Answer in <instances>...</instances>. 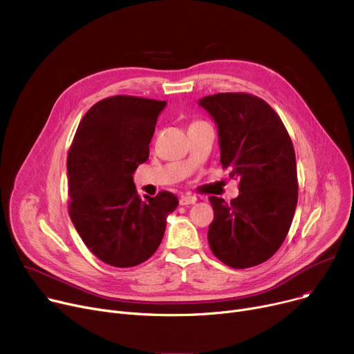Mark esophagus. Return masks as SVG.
I'll return each instance as SVG.
<instances>
[{"label":"esophagus","instance_id":"obj_1","mask_svg":"<svg viewBox=\"0 0 354 354\" xmlns=\"http://www.w3.org/2000/svg\"><path fill=\"white\" fill-rule=\"evenodd\" d=\"M197 201V197L196 196H190V194H187V196H183L181 198H180V205H189V204H194Z\"/></svg>","mask_w":354,"mask_h":354}]
</instances>
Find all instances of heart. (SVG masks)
I'll return each instance as SVG.
<instances>
[{
	"mask_svg": "<svg viewBox=\"0 0 354 354\" xmlns=\"http://www.w3.org/2000/svg\"><path fill=\"white\" fill-rule=\"evenodd\" d=\"M196 122H204V121H194V122H192V124H196Z\"/></svg>",
	"mask_w": 354,
	"mask_h": 354,
	"instance_id": "heart-1",
	"label": "heart"
}]
</instances>
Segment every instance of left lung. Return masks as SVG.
Masks as SVG:
<instances>
[{
  "instance_id": "1",
  "label": "left lung",
  "mask_w": 354,
  "mask_h": 354,
  "mask_svg": "<svg viewBox=\"0 0 354 354\" xmlns=\"http://www.w3.org/2000/svg\"><path fill=\"white\" fill-rule=\"evenodd\" d=\"M200 106L217 122L220 162L239 178L230 203L210 196L209 227L213 254L233 268L264 263L283 244L297 205L296 154L279 114L247 93L204 97Z\"/></svg>"
}]
</instances>
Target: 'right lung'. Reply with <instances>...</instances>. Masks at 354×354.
Listing matches in <instances>:
<instances>
[{
    "instance_id": "obj_1",
    "label": "right lung",
    "mask_w": 354,
    "mask_h": 354,
    "mask_svg": "<svg viewBox=\"0 0 354 354\" xmlns=\"http://www.w3.org/2000/svg\"><path fill=\"white\" fill-rule=\"evenodd\" d=\"M165 104L134 95L104 98L80 121L68 151V214L90 252L114 267L149 260L178 205L170 192L142 200L133 183V173L149 160Z\"/></svg>"
}]
</instances>
